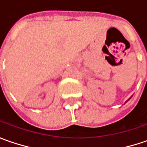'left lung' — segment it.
Masks as SVG:
<instances>
[{"label": "left lung", "instance_id": "left-lung-1", "mask_svg": "<svg viewBox=\"0 0 147 147\" xmlns=\"http://www.w3.org/2000/svg\"><path fill=\"white\" fill-rule=\"evenodd\" d=\"M127 101H126V102H127Z\"/></svg>", "mask_w": 147, "mask_h": 147}]
</instances>
